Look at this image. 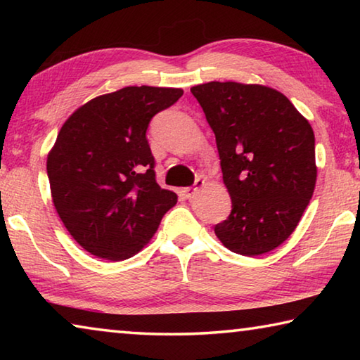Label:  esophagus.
<instances>
[{
  "label": "esophagus",
  "mask_w": 360,
  "mask_h": 360,
  "mask_svg": "<svg viewBox=\"0 0 360 360\" xmlns=\"http://www.w3.org/2000/svg\"><path fill=\"white\" fill-rule=\"evenodd\" d=\"M205 186V179H202V178H198L197 181H195V184H193V187H186L184 191V195H186V198H188V200H192L195 195H197L198 192H200V188H202Z\"/></svg>",
  "instance_id": "34e87169"
}]
</instances>
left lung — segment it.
I'll return each mask as SVG.
<instances>
[{
  "mask_svg": "<svg viewBox=\"0 0 360 360\" xmlns=\"http://www.w3.org/2000/svg\"><path fill=\"white\" fill-rule=\"evenodd\" d=\"M216 135L231 198L214 233L231 252L260 255L289 238L313 197L318 167L309 122L281 92L259 84L191 89Z\"/></svg>",
  "mask_w": 360,
  "mask_h": 360,
  "instance_id": "1",
  "label": "left lung"
}]
</instances>
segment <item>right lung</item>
<instances>
[{
    "instance_id": "right-lung-1",
    "label": "right lung",
    "mask_w": 360,
    "mask_h": 360,
    "mask_svg": "<svg viewBox=\"0 0 360 360\" xmlns=\"http://www.w3.org/2000/svg\"><path fill=\"white\" fill-rule=\"evenodd\" d=\"M181 89L124 87L77 108L47 155L52 202L85 251L119 262L148 245L178 195L155 181L146 130Z\"/></svg>"
}]
</instances>
